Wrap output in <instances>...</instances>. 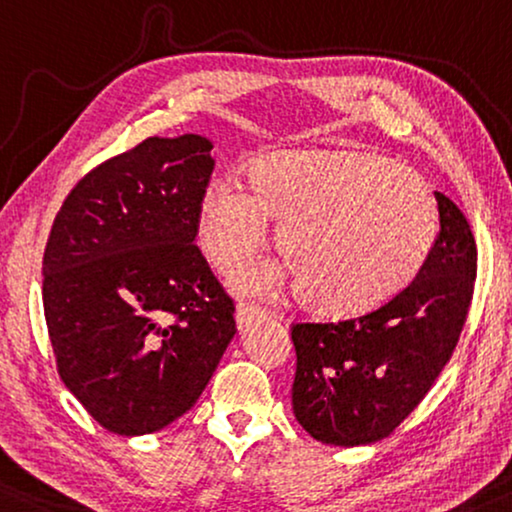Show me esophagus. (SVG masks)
Returning <instances> with one entry per match:
<instances>
[{"mask_svg":"<svg viewBox=\"0 0 512 512\" xmlns=\"http://www.w3.org/2000/svg\"><path fill=\"white\" fill-rule=\"evenodd\" d=\"M262 316H264L262 309H257V306L241 302V304L236 306V313H234L236 327H238V330H245V327H248L252 320H257V318H262Z\"/></svg>","mask_w":512,"mask_h":512,"instance_id":"1","label":"esophagus"}]
</instances>
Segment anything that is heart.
<instances>
[{
  "label": "heart",
  "mask_w": 512,
  "mask_h": 512,
  "mask_svg": "<svg viewBox=\"0 0 512 512\" xmlns=\"http://www.w3.org/2000/svg\"><path fill=\"white\" fill-rule=\"evenodd\" d=\"M281 220L283 255L231 274L243 295L309 290L327 313L370 311L398 295L438 234L431 189L412 168L381 154L271 152L250 168V185L217 177L196 210V241L215 269L241 262Z\"/></svg>",
  "instance_id": "obj_1"
}]
</instances>
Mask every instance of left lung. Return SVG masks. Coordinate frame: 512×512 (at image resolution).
<instances>
[{
	"mask_svg": "<svg viewBox=\"0 0 512 512\" xmlns=\"http://www.w3.org/2000/svg\"><path fill=\"white\" fill-rule=\"evenodd\" d=\"M435 201L438 236L403 292L360 318L292 325V412L318 442L360 447L391 435L452 358L478 250L456 203L440 192Z\"/></svg>",
	"mask_w": 512,
	"mask_h": 512,
	"instance_id": "8db88e82",
	"label": "left lung"
}]
</instances>
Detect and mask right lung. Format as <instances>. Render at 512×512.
<instances>
[{
    "label": "right lung",
    "instance_id": "add662e5",
    "mask_svg": "<svg viewBox=\"0 0 512 512\" xmlns=\"http://www.w3.org/2000/svg\"><path fill=\"white\" fill-rule=\"evenodd\" d=\"M210 149L194 133L147 138L81 177L53 222L42 295L58 374L109 433L192 410L236 335L194 245Z\"/></svg>",
    "mask_w": 512,
    "mask_h": 512
}]
</instances>
